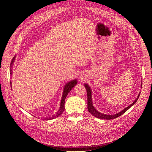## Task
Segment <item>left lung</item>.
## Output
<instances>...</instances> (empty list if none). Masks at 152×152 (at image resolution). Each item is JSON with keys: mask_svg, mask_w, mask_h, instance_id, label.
<instances>
[{"mask_svg": "<svg viewBox=\"0 0 152 152\" xmlns=\"http://www.w3.org/2000/svg\"><path fill=\"white\" fill-rule=\"evenodd\" d=\"M84 86H85V89L86 90V93H87L88 111H89V113L90 114H91L95 117H96L97 118H100V119H103V120H112V119L116 118L121 116V115H123L126 111H127L129 109L130 107L132 106L137 102V101L138 100V99L140 96V93H141V92L140 91L139 94L138 95L137 99L134 100V102H133V103L132 104H131L127 107H125L123 110L121 111L120 112H119L117 114H111V115L104 114H103V113L98 111L94 107V106L93 105V99H92V90H91L90 86L87 83H85ZM141 88H142V81H141Z\"/></svg>", "mask_w": 152, "mask_h": 152, "instance_id": "left-lung-1", "label": "left lung"}]
</instances>
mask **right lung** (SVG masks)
I'll return each instance as SVG.
<instances>
[{
	"mask_svg": "<svg viewBox=\"0 0 152 152\" xmlns=\"http://www.w3.org/2000/svg\"><path fill=\"white\" fill-rule=\"evenodd\" d=\"M15 58H16V55L13 57L11 64H10V74L11 75H12V68H13V66H14V63L15 62ZM11 83V82H10ZM77 83V80L76 79H75L73 80H72L69 82H67L66 84H65L64 88H63V93H62V96L61 97V103H60V107L59 108L58 111L55 113V114L51 115L49 117H46L45 118H44V120H52L54 119L55 118L58 117L59 116H60L62 113L65 110V100H66V97L68 95V94L70 93V91L72 90V88L73 87H75V86H76V85ZM43 119V118H42Z\"/></svg>",
	"mask_w": 152,
	"mask_h": 152,
	"instance_id": "right-lung-1",
	"label": "right lung"
}]
</instances>
